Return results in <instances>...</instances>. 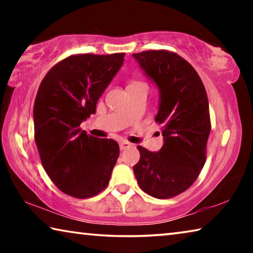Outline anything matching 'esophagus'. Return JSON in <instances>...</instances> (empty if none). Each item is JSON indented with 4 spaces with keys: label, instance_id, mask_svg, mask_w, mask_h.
<instances>
[{
    "label": "esophagus",
    "instance_id": "esophagus-1",
    "mask_svg": "<svg viewBox=\"0 0 253 253\" xmlns=\"http://www.w3.org/2000/svg\"><path fill=\"white\" fill-rule=\"evenodd\" d=\"M130 146H131V144H130V143H128V142H126V140H123V142L119 143V147H121L122 151H125V149L129 148Z\"/></svg>",
    "mask_w": 253,
    "mask_h": 253
}]
</instances>
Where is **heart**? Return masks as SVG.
Here are the masks:
<instances>
[{"instance_id":"b5f03b06","label":"heart","mask_w":253,"mask_h":253,"mask_svg":"<svg viewBox=\"0 0 253 253\" xmlns=\"http://www.w3.org/2000/svg\"><path fill=\"white\" fill-rule=\"evenodd\" d=\"M131 84H142V85H146L144 83H132Z\"/></svg>"}]
</instances>
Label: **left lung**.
Returning a JSON list of instances; mask_svg holds the SVG:
<instances>
[{"instance_id": "1", "label": "left lung", "mask_w": 253, "mask_h": 253, "mask_svg": "<svg viewBox=\"0 0 253 253\" xmlns=\"http://www.w3.org/2000/svg\"><path fill=\"white\" fill-rule=\"evenodd\" d=\"M132 55L160 89L155 122L163 125L165 140L157 153L137 146L140 160L134 173L145 193L170 199L196 181L207 161L211 132L207 91L196 70L177 53L149 50Z\"/></svg>"}]
</instances>
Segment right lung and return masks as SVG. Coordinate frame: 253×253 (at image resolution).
Masks as SVG:
<instances>
[{
    "label": "right lung",
    "mask_w": 253,
    "mask_h": 253,
    "mask_svg": "<svg viewBox=\"0 0 253 253\" xmlns=\"http://www.w3.org/2000/svg\"><path fill=\"white\" fill-rule=\"evenodd\" d=\"M125 53L72 54L45 75L33 107L34 139L40 160L60 191L76 199L99 194L119 156L116 140L98 138L80 124L121 69Z\"/></svg>",
    "instance_id": "right-lung-1"
}]
</instances>
